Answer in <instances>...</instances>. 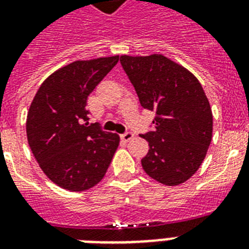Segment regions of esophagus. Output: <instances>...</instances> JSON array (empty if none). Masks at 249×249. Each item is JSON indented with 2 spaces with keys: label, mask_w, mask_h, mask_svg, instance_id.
Returning <instances> with one entry per match:
<instances>
[{
  "label": "esophagus",
  "mask_w": 249,
  "mask_h": 249,
  "mask_svg": "<svg viewBox=\"0 0 249 249\" xmlns=\"http://www.w3.org/2000/svg\"><path fill=\"white\" fill-rule=\"evenodd\" d=\"M120 137H121V140L125 141V142H128V141H130V140H133V138H134V133L125 132L124 134H121Z\"/></svg>",
  "instance_id": "1"
}]
</instances>
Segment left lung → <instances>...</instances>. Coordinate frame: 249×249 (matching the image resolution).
<instances>
[{
	"instance_id": "obj_1",
	"label": "left lung",
	"mask_w": 249,
	"mask_h": 249,
	"mask_svg": "<svg viewBox=\"0 0 249 249\" xmlns=\"http://www.w3.org/2000/svg\"><path fill=\"white\" fill-rule=\"evenodd\" d=\"M120 63L141 106L156 113L154 130L141 136L150 147L141 160L144 172L163 185L183 183L199 169L212 141L204 90L191 72L161 54L121 55Z\"/></svg>"
}]
</instances>
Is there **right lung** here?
<instances>
[{
  "label": "right lung",
  "instance_id": "add662e5",
  "mask_svg": "<svg viewBox=\"0 0 249 249\" xmlns=\"http://www.w3.org/2000/svg\"><path fill=\"white\" fill-rule=\"evenodd\" d=\"M119 56L76 60L45 80L27 116V138L40 168L55 185L85 191L101 182L120 137L89 125L90 93Z\"/></svg>",
  "mask_w": 249,
  "mask_h": 249
}]
</instances>
